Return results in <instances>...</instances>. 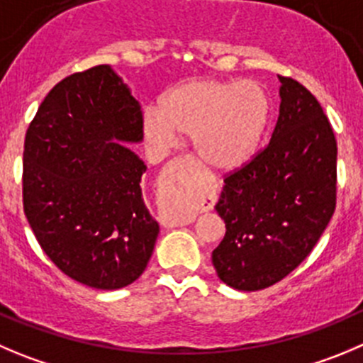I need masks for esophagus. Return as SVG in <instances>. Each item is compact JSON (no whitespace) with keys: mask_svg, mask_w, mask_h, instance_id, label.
Masks as SVG:
<instances>
[{"mask_svg":"<svg viewBox=\"0 0 363 363\" xmlns=\"http://www.w3.org/2000/svg\"><path fill=\"white\" fill-rule=\"evenodd\" d=\"M167 176V198L172 203V224L185 226L196 217V210L203 203L205 191L192 174V162L187 157H179L165 165Z\"/></svg>","mask_w":363,"mask_h":363,"instance_id":"34e87169","label":"esophagus"}]
</instances>
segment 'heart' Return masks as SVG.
Here are the masks:
<instances>
[{"label":"heart","mask_w":363,"mask_h":363,"mask_svg":"<svg viewBox=\"0 0 363 363\" xmlns=\"http://www.w3.org/2000/svg\"><path fill=\"white\" fill-rule=\"evenodd\" d=\"M271 101L257 82L196 78L164 92L158 108L144 110V135L169 147L178 133L192 137L199 160L216 171H233L255 157L267 128Z\"/></svg>","instance_id":"1"}]
</instances>
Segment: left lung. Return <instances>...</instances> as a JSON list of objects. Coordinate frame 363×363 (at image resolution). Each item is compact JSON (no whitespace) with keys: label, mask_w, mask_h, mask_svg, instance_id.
<instances>
[{"label":"left lung","mask_w":363,"mask_h":363,"mask_svg":"<svg viewBox=\"0 0 363 363\" xmlns=\"http://www.w3.org/2000/svg\"><path fill=\"white\" fill-rule=\"evenodd\" d=\"M279 80L271 143L224 179L216 210L226 233L212 251L217 276L244 292L267 289L310 255L335 212L337 140L323 106L292 78Z\"/></svg>","instance_id":"obj_1"}]
</instances>
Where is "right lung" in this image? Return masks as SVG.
Returning <instances> with one entry per match:
<instances>
[{"instance_id":"1","label":"right lung","mask_w":363,"mask_h":363,"mask_svg":"<svg viewBox=\"0 0 363 363\" xmlns=\"http://www.w3.org/2000/svg\"><path fill=\"white\" fill-rule=\"evenodd\" d=\"M143 112L110 65L67 76L24 139L23 205L44 253L69 278L117 291L146 269L158 226L144 203Z\"/></svg>"}]
</instances>
